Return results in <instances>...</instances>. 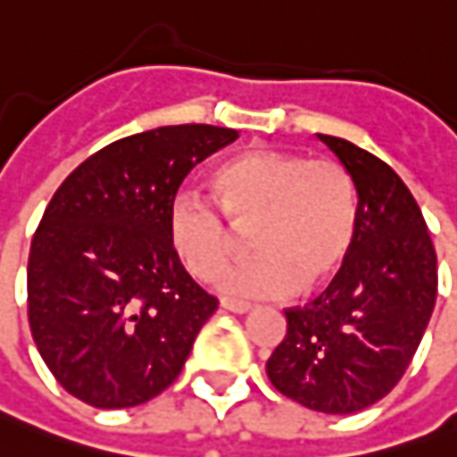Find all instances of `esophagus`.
Returning <instances> with one entry per match:
<instances>
[{
	"instance_id": "34e87169",
	"label": "esophagus",
	"mask_w": 457,
	"mask_h": 457,
	"mask_svg": "<svg viewBox=\"0 0 457 457\" xmlns=\"http://www.w3.org/2000/svg\"><path fill=\"white\" fill-rule=\"evenodd\" d=\"M223 310H231V312H249L252 305L249 303H241V300H220Z\"/></svg>"
}]
</instances>
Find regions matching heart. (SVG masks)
<instances>
[{"label": "heart", "mask_w": 457, "mask_h": 457, "mask_svg": "<svg viewBox=\"0 0 457 457\" xmlns=\"http://www.w3.org/2000/svg\"><path fill=\"white\" fill-rule=\"evenodd\" d=\"M211 203L183 195L170 211V241L185 270L211 279L246 235L254 256L220 274L234 297H287L315 290L341 270L356 228V190L336 160H305L279 150H249L211 178ZM231 225L230 229L228 226Z\"/></svg>", "instance_id": "obj_1"}]
</instances>
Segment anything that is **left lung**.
Returning a JSON list of instances; mask_svg holds the SVG:
<instances>
[{"instance_id":"8db88e82","label":"left lung","mask_w":457,"mask_h":457,"mask_svg":"<svg viewBox=\"0 0 457 457\" xmlns=\"http://www.w3.org/2000/svg\"><path fill=\"white\" fill-rule=\"evenodd\" d=\"M318 137L353 180L356 228L325 292L285 310L287 336L267 377L307 410L353 414L389 395L412 363L437 297V254L392 167L341 137Z\"/></svg>"}]
</instances>
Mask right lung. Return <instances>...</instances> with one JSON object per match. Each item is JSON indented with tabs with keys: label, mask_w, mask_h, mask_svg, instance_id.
<instances>
[{
	"label": "right lung",
	"mask_w": 457,
	"mask_h": 457,
	"mask_svg": "<svg viewBox=\"0 0 457 457\" xmlns=\"http://www.w3.org/2000/svg\"><path fill=\"white\" fill-rule=\"evenodd\" d=\"M237 137L211 124L132 134L55 190L29 246L27 318L68 395L137 407L183 371L219 300L180 264L170 211L185 175Z\"/></svg>",
	"instance_id": "1"
}]
</instances>
